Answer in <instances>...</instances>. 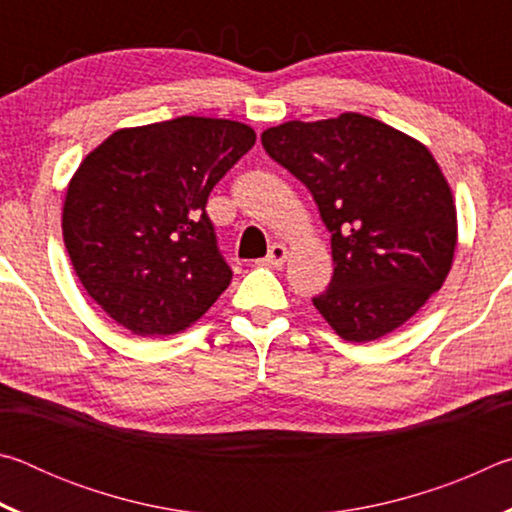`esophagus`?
<instances>
[{"label": "esophagus", "instance_id": "obj_1", "mask_svg": "<svg viewBox=\"0 0 512 512\" xmlns=\"http://www.w3.org/2000/svg\"><path fill=\"white\" fill-rule=\"evenodd\" d=\"M287 257H289V250H287V246H282V244H273L271 246V250H268V255L264 257V259H259V264L262 266H282L284 262H287Z\"/></svg>", "mask_w": 512, "mask_h": 512}]
</instances>
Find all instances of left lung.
<instances>
[{
  "mask_svg": "<svg viewBox=\"0 0 512 512\" xmlns=\"http://www.w3.org/2000/svg\"><path fill=\"white\" fill-rule=\"evenodd\" d=\"M262 144L332 232L334 275L314 298L329 327L368 343L418 314L447 280L458 241L452 189L427 146L359 112L284 121Z\"/></svg>",
  "mask_w": 512,
  "mask_h": 512,
  "instance_id": "8db88e82",
  "label": "left lung"
}]
</instances>
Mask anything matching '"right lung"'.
<instances>
[{
    "label": "right lung",
    "mask_w": 512,
    "mask_h": 512,
    "mask_svg": "<svg viewBox=\"0 0 512 512\" xmlns=\"http://www.w3.org/2000/svg\"><path fill=\"white\" fill-rule=\"evenodd\" d=\"M255 131L178 117L119 128L67 185L63 239L90 298L137 336L194 325L232 280L205 203Z\"/></svg>",
    "instance_id": "obj_1"
}]
</instances>
